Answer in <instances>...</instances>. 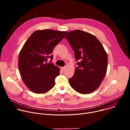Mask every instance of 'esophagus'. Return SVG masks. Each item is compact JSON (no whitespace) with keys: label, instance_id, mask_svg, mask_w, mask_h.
<instances>
[{"label":"esophagus","instance_id":"34e87169","mask_svg":"<svg viewBox=\"0 0 130 130\" xmlns=\"http://www.w3.org/2000/svg\"><path fill=\"white\" fill-rule=\"evenodd\" d=\"M65 69V67H61V69L62 70H64V69Z\"/></svg>","mask_w":130,"mask_h":130}]
</instances>
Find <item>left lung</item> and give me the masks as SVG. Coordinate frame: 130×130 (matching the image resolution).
I'll list each match as a JSON object with an SVG mask.
<instances>
[{"mask_svg": "<svg viewBox=\"0 0 130 130\" xmlns=\"http://www.w3.org/2000/svg\"><path fill=\"white\" fill-rule=\"evenodd\" d=\"M75 53L78 67L69 79L71 87L82 94H88L100 85L106 72L108 58L96 37L80 30L71 31L65 37Z\"/></svg>", "mask_w": 130, "mask_h": 130, "instance_id": "left-lung-1", "label": "left lung"}]
</instances>
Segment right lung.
<instances>
[{
	"label": "right lung",
	"instance_id": "1",
	"mask_svg": "<svg viewBox=\"0 0 130 130\" xmlns=\"http://www.w3.org/2000/svg\"><path fill=\"white\" fill-rule=\"evenodd\" d=\"M67 31L51 29L35 31L23 46L18 55V68L25 85L36 94H45L55 85L60 68L47 63L53 59L54 47L64 38ZM51 62V61H50Z\"/></svg>",
	"mask_w": 130,
	"mask_h": 130
}]
</instances>
